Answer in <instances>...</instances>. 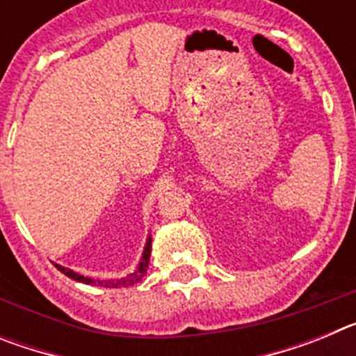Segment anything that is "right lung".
I'll use <instances>...</instances> for the list:
<instances>
[{"instance_id":"obj_1","label":"right lung","mask_w":356,"mask_h":356,"mask_svg":"<svg viewBox=\"0 0 356 356\" xmlns=\"http://www.w3.org/2000/svg\"><path fill=\"white\" fill-rule=\"evenodd\" d=\"M149 257H151V235L146 238V246H144L143 257H140V262L137 264L135 267V271L130 273V275L122 276V278H114V280H92L89 276H83L80 273H74L69 267L60 266V264H55V267L60 273H64L67 278L74 280V282H81V284L87 285H102V287H108V289H122V287H130V285L137 284L143 280V276L146 275L147 271V264H149Z\"/></svg>"}]
</instances>
